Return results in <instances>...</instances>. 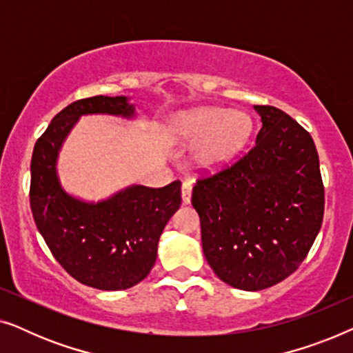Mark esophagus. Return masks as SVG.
Segmentation results:
<instances>
[{
    "label": "esophagus",
    "mask_w": 353,
    "mask_h": 353,
    "mask_svg": "<svg viewBox=\"0 0 353 353\" xmlns=\"http://www.w3.org/2000/svg\"><path fill=\"white\" fill-rule=\"evenodd\" d=\"M191 192H192V183L185 181L181 186V199L183 204H190L191 202Z\"/></svg>",
    "instance_id": "obj_1"
}]
</instances>
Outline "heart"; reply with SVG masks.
<instances>
[{
  "label": "heart",
  "mask_w": 353,
  "mask_h": 353,
  "mask_svg": "<svg viewBox=\"0 0 353 353\" xmlns=\"http://www.w3.org/2000/svg\"><path fill=\"white\" fill-rule=\"evenodd\" d=\"M170 133L183 144H197L191 154L196 170L214 173L243 151L252 134V120L241 110L199 108L173 115Z\"/></svg>",
  "instance_id": "obj_1"
}]
</instances>
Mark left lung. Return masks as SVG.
I'll list each match as a JSON object with an SVG mask.
<instances>
[{"instance_id": "obj_1", "label": "left lung", "mask_w": 353, "mask_h": 353, "mask_svg": "<svg viewBox=\"0 0 353 353\" xmlns=\"http://www.w3.org/2000/svg\"><path fill=\"white\" fill-rule=\"evenodd\" d=\"M234 165L192 188L202 250L221 281L262 291L296 272L320 233L325 188L310 133L273 105Z\"/></svg>"}]
</instances>
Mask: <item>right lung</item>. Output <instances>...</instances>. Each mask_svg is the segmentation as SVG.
I'll return each mask as SVG.
<instances>
[{
  "label": "right lung",
  "instance_id": "right-lung-1",
  "mask_svg": "<svg viewBox=\"0 0 353 353\" xmlns=\"http://www.w3.org/2000/svg\"><path fill=\"white\" fill-rule=\"evenodd\" d=\"M93 114L137 117L127 96H93L62 109L33 148L30 207L46 245L72 278L101 291H122L143 281L156 263L159 238L181 204V183L130 185L98 202L69 194L57 175V157L81 115Z\"/></svg>",
  "mask_w": 353,
  "mask_h": 353
}]
</instances>
